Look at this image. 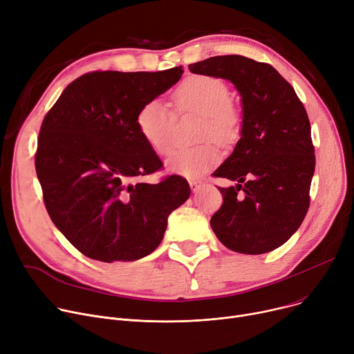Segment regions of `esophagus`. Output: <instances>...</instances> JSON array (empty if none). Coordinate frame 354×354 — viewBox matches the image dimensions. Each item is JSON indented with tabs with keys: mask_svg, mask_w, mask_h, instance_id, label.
<instances>
[{
	"mask_svg": "<svg viewBox=\"0 0 354 354\" xmlns=\"http://www.w3.org/2000/svg\"><path fill=\"white\" fill-rule=\"evenodd\" d=\"M189 183H190V187H192L193 193H197L198 189H200V185H201V181H198V180H190Z\"/></svg>",
	"mask_w": 354,
	"mask_h": 354,
	"instance_id": "obj_1",
	"label": "esophagus"
}]
</instances>
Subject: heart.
I'll return each instance as SVG.
<instances>
[{
    "instance_id": "1",
    "label": "heart",
    "mask_w": 354,
    "mask_h": 354,
    "mask_svg": "<svg viewBox=\"0 0 354 354\" xmlns=\"http://www.w3.org/2000/svg\"><path fill=\"white\" fill-rule=\"evenodd\" d=\"M173 102L180 113H196L203 117L200 140L212 137L220 142H230L239 131V115L230 106L232 93L216 77L192 75L183 81L173 94ZM174 117L160 100L145 102L136 117L137 131L157 154H167L173 145ZM221 153L214 141H205L194 147L174 150L165 160L170 173L198 178L220 161Z\"/></svg>"
}]
</instances>
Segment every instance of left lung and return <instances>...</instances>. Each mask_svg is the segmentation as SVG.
I'll list each match as a JSON object with an SVG mask.
<instances>
[{"mask_svg":"<svg viewBox=\"0 0 354 354\" xmlns=\"http://www.w3.org/2000/svg\"><path fill=\"white\" fill-rule=\"evenodd\" d=\"M189 70L233 82L241 97L240 140L213 173L237 184L218 187L213 232L236 253L272 252L297 232L310 204L316 157L303 102L276 68L243 55L210 57Z\"/></svg>","mask_w":354,"mask_h":354,"instance_id":"8db88e82","label":"left lung"}]
</instances>
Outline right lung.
Returning <instances> with one entry per match:
<instances>
[{
    "mask_svg": "<svg viewBox=\"0 0 354 354\" xmlns=\"http://www.w3.org/2000/svg\"><path fill=\"white\" fill-rule=\"evenodd\" d=\"M183 73L181 67L88 73L73 81L44 117L37 177L53 223L84 256L104 263L149 256L170 213L190 197L180 176L142 181L162 162L136 126L138 110Z\"/></svg>",
    "mask_w": 354,
    "mask_h": 354,
    "instance_id": "right-lung-1",
    "label": "right lung"
}]
</instances>
